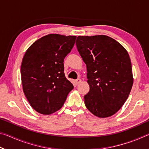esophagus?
I'll return each mask as SVG.
<instances>
[{
	"label": "esophagus",
	"instance_id": "esophagus-1",
	"mask_svg": "<svg viewBox=\"0 0 149 149\" xmlns=\"http://www.w3.org/2000/svg\"><path fill=\"white\" fill-rule=\"evenodd\" d=\"M81 82V79H77L75 80V84H76V85L79 84Z\"/></svg>",
	"mask_w": 149,
	"mask_h": 149
}]
</instances>
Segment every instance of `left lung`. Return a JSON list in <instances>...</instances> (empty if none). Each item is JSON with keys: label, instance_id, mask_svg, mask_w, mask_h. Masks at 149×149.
<instances>
[{"label": "left lung", "instance_id": "8db88e82", "mask_svg": "<svg viewBox=\"0 0 149 149\" xmlns=\"http://www.w3.org/2000/svg\"><path fill=\"white\" fill-rule=\"evenodd\" d=\"M76 46L87 65L90 90L84 96L85 106L99 118L114 115L126 101L133 86L129 54L107 35L78 36Z\"/></svg>", "mask_w": 149, "mask_h": 149}]
</instances>
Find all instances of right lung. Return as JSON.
<instances>
[{
	"instance_id": "1",
	"label": "right lung",
	"mask_w": 149,
	"mask_h": 149,
	"mask_svg": "<svg viewBox=\"0 0 149 149\" xmlns=\"http://www.w3.org/2000/svg\"><path fill=\"white\" fill-rule=\"evenodd\" d=\"M76 36L49 34L26 50L21 65L22 87L30 105L41 114L49 115L64 105L74 89L65 77L64 59Z\"/></svg>"
}]
</instances>
